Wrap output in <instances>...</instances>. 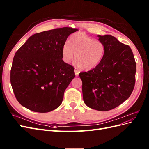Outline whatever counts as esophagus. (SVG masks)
<instances>
[{
  "mask_svg": "<svg viewBox=\"0 0 149 149\" xmlns=\"http://www.w3.org/2000/svg\"><path fill=\"white\" fill-rule=\"evenodd\" d=\"M74 73H75V75L76 76H78L79 75V71L76 70H74Z\"/></svg>",
  "mask_w": 149,
  "mask_h": 149,
  "instance_id": "34e87169",
  "label": "esophagus"
}]
</instances>
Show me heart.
<instances>
[{
  "label": "heart",
  "instance_id": "b5f03b06",
  "mask_svg": "<svg viewBox=\"0 0 149 149\" xmlns=\"http://www.w3.org/2000/svg\"><path fill=\"white\" fill-rule=\"evenodd\" d=\"M106 48L101 42L89 37L84 33L72 35L69 42L62 48L63 60L70 63L74 57L78 68L83 70L93 69L100 63L104 55Z\"/></svg>",
  "mask_w": 149,
  "mask_h": 149
}]
</instances>
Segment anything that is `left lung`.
Masks as SVG:
<instances>
[{
	"mask_svg": "<svg viewBox=\"0 0 149 149\" xmlns=\"http://www.w3.org/2000/svg\"><path fill=\"white\" fill-rule=\"evenodd\" d=\"M106 48L100 63L80 73L85 104L91 109L107 111L129 97L136 82V63L130 47L109 35H97Z\"/></svg>",
	"mask_w": 149,
	"mask_h": 149,
	"instance_id": "1",
	"label": "left lung"
}]
</instances>
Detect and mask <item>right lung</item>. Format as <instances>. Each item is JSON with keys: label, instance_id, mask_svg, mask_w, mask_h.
Here are the masks:
<instances>
[{"label": "right lung", "instance_id": "add662e5", "mask_svg": "<svg viewBox=\"0 0 149 149\" xmlns=\"http://www.w3.org/2000/svg\"><path fill=\"white\" fill-rule=\"evenodd\" d=\"M77 30L63 27L35 33L17 51L10 83L22 106L43 113L61 105L65 89L75 77L73 66L62 60V48Z\"/></svg>", "mask_w": 149, "mask_h": 149}]
</instances>
